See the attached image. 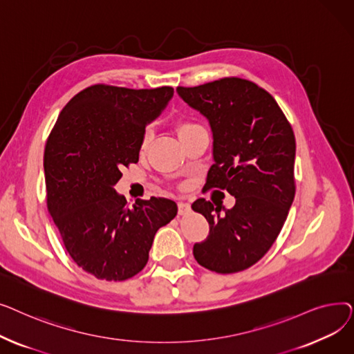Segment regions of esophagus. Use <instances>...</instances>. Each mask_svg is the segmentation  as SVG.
I'll return each instance as SVG.
<instances>
[{
    "label": "esophagus",
    "mask_w": 354,
    "mask_h": 354,
    "mask_svg": "<svg viewBox=\"0 0 354 354\" xmlns=\"http://www.w3.org/2000/svg\"><path fill=\"white\" fill-rule=\"evenodd\" d=\"M178 212H179V215H188L191 212V203L178 202Z\"/></svg>",
    "instance_id": "34e87169"
}]
</instances>
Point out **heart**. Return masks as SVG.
<instances>
[{"label":"heart","instance_id":"heart-1","mask_svg":"<svg viewBox=\"0 0 354 354\" xmlns=\"http://www.w3.org/2000/svg\"><path fill=\"white\" fill-rule=\"evenodd\" d=\"M201 127V124H198L196 122H192V120H182V122H178L176 124V132L179 135V138L185 136L187 133L192 132V130ZM149 140H151V132L149 130H146V132L143 133V138H142V142H140V146L142 149H145L147 145H149Z\"/></svg>","mask_w":354,"mask_h":354}]
</instances>
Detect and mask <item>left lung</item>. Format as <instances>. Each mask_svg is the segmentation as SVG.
Wrapping results in <instances>:
<instances>
[{"mask_svg":"<svg viewBox=\"0 0 354 354\" xmlns=\"http://www.w3.org/2000/svg\"><path fill=\"white\" fill-rule=\"evenodd\" d=\"M176 90L212 129L215 163L205 187L235 196V205L222 214L203 198L192 203L209 224V235L194 245V257L219 274L244 271L268 252L292 203V127L270 93L245 79L222 77Z\"/></svg>","mask_w":354,"mask_h":354,"instance_id":"8db88e82","label":"left lung"}]
</instances>
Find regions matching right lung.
<instances>
[{
	"instance_id": "obj_1",
	"label": "right lung",
	"mask_w": 354,
	"mask_h": 354,
	"mask_svg": "<svg viewBox=\"0 0 354 354\" xmlns=\"http://www.w3.org/2000/svg\"><path fill=\"white\" fill-rule=\"evenodd\" d=\"M174 88L93 84L62 110L47 138V208L73 261L99 280L124 281L143 270L156 231L176 203L139 199L132 208L116 194L123 167L138 163L145 127Z\"/></svg>"
}]
</instances>
